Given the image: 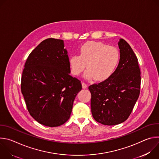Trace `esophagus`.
<instances>
[{
	"instance_id": "obj_1",
	"label": "esophagus",
	"mask_w": 159,
	"mask_h": 159,
	"mask_svg": "<svg viewBox=\"0 0 159 159\" xmlns=\"http://www.w3.org/2000/svg\"><path fill=\"white\" fill-rule=\"evenodd\" d=\"M82 88H83V89H86V88L87 87V84H85V83L82 82Z\"/></svg>"
}]
</instances>
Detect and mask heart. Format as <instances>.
<instances>
[{
  "instance_id": "1",
  "label": "heart",
  "mask_w": 159,
  "mask_h": 159,
  "mask_svg": "<svg viewBox=\"0 0 159 159\" xmlns=\"http://www.w3.org/2000/svg\"><path fill=\"white\" fill-rule=\"evenodd\" d=\"M120 59L119 50L112 46L98 41H88L82 45L79 55L69 58L70 70L74 75H79L86 68L84 77L103 81L115 71Z\"/></svg>"
}]
</instances>
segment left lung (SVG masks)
Returning a JSON list of instances; mask_svg holds the SVG:
<instances>
[{
	"label": "left lung",
	"instance_id": "8db88e82",
	"mask_svg": "<svg viewBox=\"0 0 159 159\" xmlns=\"http://www.w3.org/2000/svg\"><path fill=\"white\" fill-rule=\"evenodd\" d=\"M118 44L120 59L116 70L106 80L89 87L94 119L109 126L126 121L140 95L141 77L138 59L125 39L120 38Z\"/></svg>",
	"mask_w": 159,
	"mask_h": 159
}]
</instances>
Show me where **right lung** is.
<instances>
[{"label":"right lung","instance_id":"right-lung-1","mask_svg":"<svg viewBox=\"0 0 159 159\" xmlns=\"http://www.w3.org/2000/svg\"><path fill=\"white\" fill-rule=\"evenodd\" d=\"M62 39L48 38L30 54L22 72L21 92L30 115L39 123L56 127L70 117L82 89L70 75L69 58Z\"/></svg>","mask_w":159,"mask_h":159}]
</instances>
